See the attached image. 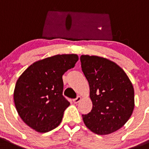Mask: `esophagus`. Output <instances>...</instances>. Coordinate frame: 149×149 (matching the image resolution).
Returning a JSON list of instances; mask_svg holds the SVG:
<instances>
[{
    "mask_svg": "<svg viewBox=\"0 0 149 149\" xmlns=\"http://www.w3.org/2000/svg\"><path fill=\"white\" fill-rule=\"evenodd\" d=\"M81 96H78L77 98H75V99H73V102H74V104H77V103H79V101H81Z\"/></svg>",
    "mask_w": 149,
    "mask_h": 149,
    "instance_id": "esophagus-1",
    "label": "esophagus"
}]
</instances>
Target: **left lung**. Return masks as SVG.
<instances>
[{"mask_svg": "<svg viewBox=\"0 0 149 149\" xmlns=\"http://www.w3.org/2000/svg\"><path fill=\"white\" fill-rule=\"evenodd\" d=\"M80 60L93 102L91 112L82 115L84 124L95 134H111L121 128L132 114V84L120 66L106 58L81 55Z\"/></svg>", "mask_w": 149, "mask_h": 149, "instance_id": "left-lung-1", "label": "left lung"}]
</instances>
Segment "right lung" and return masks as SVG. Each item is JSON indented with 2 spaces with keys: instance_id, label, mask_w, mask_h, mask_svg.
I'll return each instance as SVG.
<instances>
[{
  "instance_id": "obj_1",
  "label": "right lung",
  "mask_w": 149,
  "mask_h": 149,
  "mask_svg": "<svg viewBox=\"0 0 149 149\" xmlns=\"http://www.w3.org/2000/svg\"><path fill=\"white\" fill-rule=\"evenodd\" d=\"M79 60L76 54H58L34 62L17 81L14 101L26 124L38 132L60 124L70 102L63 96L62 76Z\"/></svg>"
}]
</instances>
